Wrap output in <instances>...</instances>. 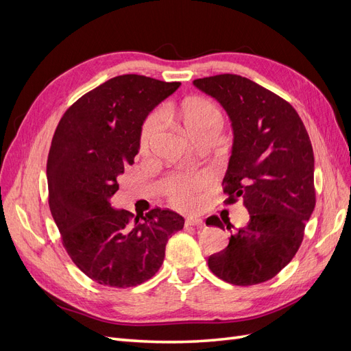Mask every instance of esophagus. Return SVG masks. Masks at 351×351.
<instances>
[{
  "instance_id": "obj_1",
  "label": "esophagus",
  "mask_w": 351,
  "mask_h": 351,
  "mask_svg": "<svg viewBox=\"0 0 351 351\" xmlns=\"http://www.w3.org/2000/svg\"><path fill=\"white\" fill-rule=\"evenodd\" d=\"M202 222L200 218H196V217H189L186 221H184V227L189 228V227H202Z\"/></svg>"
}]
</instances>
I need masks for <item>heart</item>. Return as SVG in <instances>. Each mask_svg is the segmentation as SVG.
Instances as JSON below:
<instances>
[{"mask_svg": "<svg viewBox=\"0 0 351 351\" xmlns=\"http://www.w3.org/2000/svg\"><path fill=\"white\" fill-rule=\"evenodd\" d=\"M167 115L168 117H177L186 127V130L195 136L199 132L209 130V129H221L222 127V114L219 108L214 102L208 99H186L178 107H173L169 105L167 107ZM164 129V115L161 112L152 114L149 119L146 120L142 134H141V151L143 154H147L158 139V136L161 134ZM202 182V177H180L171 183L168 189V193L174 205L180 208H189L193 204V190L196 186Z\"/></svg>", "mask_w": 351, "mask_h": 351, "instance_id": "obj_1", "label": "heart"}]
</instances>
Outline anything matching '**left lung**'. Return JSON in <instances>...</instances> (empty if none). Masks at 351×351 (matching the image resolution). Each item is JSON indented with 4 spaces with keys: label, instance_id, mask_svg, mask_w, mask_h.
<instances>
[{
    "label": "left lung",
    "instance_id": "left-lung-1",
    "mask_svg": "<svg viewBox=\"0 0 351 351\" xmlns=\"http://www.w3.org/2000/svg\"><path fill=\"white\" fill-rule=\"evenodd\" d=\"M230 117L232 149L224 177L227 204L243 199L247 226L230 236L228 246L210 254L208 267L234 285L274 278L294 258L315 209V158L297 111L278 95L237 74L193 80ZM231 230L230 221H224ZM206 226L224 230L212 215Z\"/></svg>",
    "mask_w": 351,
    "mask_h": 351
}]
</instances>
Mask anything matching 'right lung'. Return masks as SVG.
<instances>
[{"label":"right lung","instance_id":"right-lung-1","mask_svg":"<svg viewBox=\"0 0 351 351\" xmlns=\"http://www.w3.org/2000/svg\"><path fill=\"white\" fill-rule=\"evenodd\" d=\"M180 82L117 76L84 93L60 120L47 162L49 209L76 267L102 285L127 289L158 272L184 218L155 208L114 209L117 178L139 154L143 121Z\"/></svg>","mask_w":351,"mask_h":351}]
</instances>
